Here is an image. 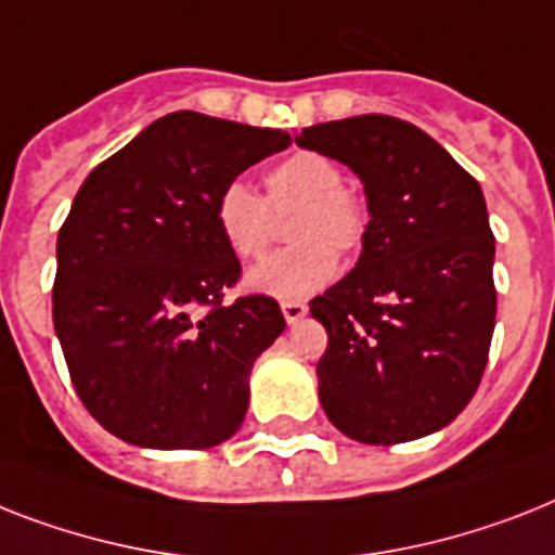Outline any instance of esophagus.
Returning <instances> with one entry per match:
<instances>
[{"label":"esophagus","mask_w":555,"mask_h":555,"mask_svg":"<svg viewBox=\"0 0 555 555\" xmlns=\"http://www.w3.org/2000/svg\"><path fill=\"white\" fill-rule=\"evenodd\" d=\"M282 313H285L287 324H296L308 317V305L305 301H282Z\"/></svg>","instance_id":"esophagus-1"}]
</instances>
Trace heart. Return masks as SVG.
Masks as SVG:
<instances>
[{
  "mask_svg": "<svg viewBox=\"0 0 555 555\" xmlns=\"http://www.w3.org/2000/svg\"><path fill=\"white\" fill-rule=\"evenodd\" d=\"M293 219L296 247L247 273V287L282 301L308 299L331 285L339 254H356L371 231L359 193L345 188V170L317 151H296L264 173V196L245 182H228L216 196L214 219L238 262H259L276 236V216Z\"/></svg>",
  "mask_w": 555,
  "mask_h": 555,
  "instance_id": "heart-1",
  "label": "heart"
}]
</instances>
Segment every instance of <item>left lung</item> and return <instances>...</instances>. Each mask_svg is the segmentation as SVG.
<instances>
[{"mask_svg": "<svg viewBox=\"0 0 555 555\" xmlns=\"http://www.w3.org/2000/svg\"><path fill=\"white\" fill-rule=\"evenodd\" d=\"M296 145L348 165L371 210L356 268L310 301L327 331L324 413L364 444L436 434L476 393L496 324V242L479 182L396 116L324 121Z\"/></svg>", "mask_w": 555, "mask_h": 555, "instance_id": "left-lung-1", "label": "left lung"}]
</instances>
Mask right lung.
Listing matches in <instances>:
<instances>
[{
  "label": "right lung",
  "mask_w": 555,
  "mask_h": 555,
  "mask_svg": "<svg viewBox=\"0 0 555 555\" xmlns=\"http://www.w3.org/2000/svg\"><path fill=\"white\" fill-rule=\"evenodd\" d=\"M287 145L285 130L179 111L82 182L56 238L53 327L107 434L205 450L238 430L256 356L285 317L262 293L224 305L242 264L214 207L224 184Z\"/></svg>",
  "instance_id": "1"
}]
</instances>
